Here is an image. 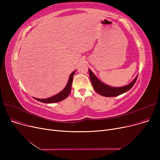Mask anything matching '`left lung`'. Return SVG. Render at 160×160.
I'll return each mask as SVG.
<instances>
[{"label":"left lung","instance_id":"1","mask_svg":"<svg viewBox=\"0 0 160 160\" xmlns=\"http://www.w3.org/2000/svg\"><path fill=\"white\" fill-rule=\"evenodd\" d=\"M89 77L92 83V86H93V88L95 89V91L97 92L99 95L104 97H117L125 93V92L128 91L133 87L137 79V78H136L135 80L127 86H124L122 88H121L120 89H113L102 84V83H101L98 80V79L89 69Z\"/></svg>","mask_w":160,"mask_h":160}]
</instances>
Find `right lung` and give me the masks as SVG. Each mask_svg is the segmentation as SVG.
<instances>
[{
    "mask_svg": "<svg viewBox=\"0 0 160 160\" xmlns=\"http://www.w3.org/2000/svg\"><path fill=\"white\" fill-rule=\"evenodd\" d=\"M74 72H75V71L72 72V73L71 74L69 81H68V82H67V84L66 87L63 89V91H62L60 92V93H59L58 94L53 96L52 97L45 98V99H41V100H40V101L42 102H44V103H55V102H60V101H62V100L65 99L67 97L69 96V93H71L73 76L74 74Z\"/></svg>",
    "mask_w": 160,
    "mask_h": 160,
    "instance_id": "add662e5",
    "label": "right lung"
}]
</instances>
